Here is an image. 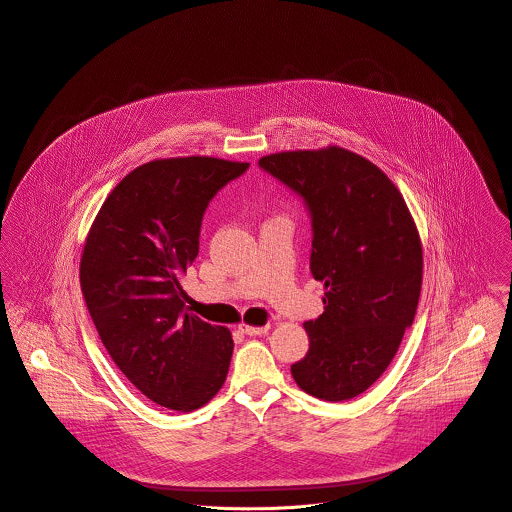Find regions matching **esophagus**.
I'll list each match as a JSON object with an SVG mask.
<instances>
[{
	"label": "esophagus",
	"mask_w": 512,
	"mask_h": 512,
	"mask_svg": "<svg viewBox=\"0 0 512 512\" xmlns=\"http://www.w3.org/2000/svg\"><path fill=\"white\" fill-rule=\"evenodd\" d=\"M238 329H240L242 333H246V335H264V333H268V331H270V325H262V327H258V325L240 323V325H238Z\"/></svg>",
	"instance_id": "1"
}]
</instances>
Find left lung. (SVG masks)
<instances>
[{
    "label": "left lung",
    "instance_id": "1",
    "mask_svg": "<svg viewBox=\"0 0 512 512\" xmlns=\"http://www.w3.org/2000/svg\"><path fill=\"white\" fill-rule=\"evenodd\" d=\"M258 165L299 193L311 213V274L325 311L303 323L297 386L321 400L363 394L392 363L412 325L424 254L414 217L388 175L339 146L280 151Z\"/></svg>",
    "mask_w": 512,
    "mask_h": 512
}]
</instances>
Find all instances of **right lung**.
<instances>
[{
    "label": "right lung",
    "instance_id": "obj_1",
    "mask_svg": "<svg viewBox=\"0 0 512 512\" xmlns=\"http://www.w3.org/2000/svg\"><path fill=\"white\" fill-rule=\"evenodd\" d=\"M248 163L209 155L153 159L106 197L80 256V290L108 355L151 402H211L234 349L228 327L185 311L181 276L199 254L203 213Z\"/></svg>",
    "mask_w": 512,
    "mask_h": 512
}]
</instances>
